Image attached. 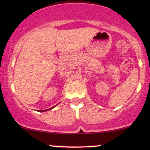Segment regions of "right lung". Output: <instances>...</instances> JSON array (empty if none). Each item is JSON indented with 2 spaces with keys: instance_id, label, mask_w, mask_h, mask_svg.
<instances>
[{
  "instance_id": "right-lung-1",
  "label": "right lung",
  "mask_w": 150,
  "mask_h": 150,
  "mask_svg": "<svg viewBox=\"0 0 150 150\" xmlns=\"http://www.w3.org/2000/svg\"><path fill=\"white\" fill-rule=\"evenodd\" d=\"M55 106H53V107H52V108H49V109H46V110H42V111H41V110H40V111H41V112H43V111H49V110H50V109H52V108H54Z\"/></svg>"
}]
</instances>
